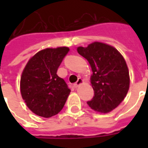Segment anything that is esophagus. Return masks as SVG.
<instances>
[{
    "label": "esophagus",
    "mask_w": 148,
    "mask_h": 148,
    "mask_svg": "<svg viewBox=\"0 0 148 148\" xmlns=\"http://www.w3.org/2000/svg\"><path fill=\"white\" fill-rule=\"evenodd\" d=\"M82 82H83V80H82V78H78L77 82H75L74 85H73V86H74V88H77V87L78 86H79L80 84L82 83Z\"/></svg>",
    "instance_id": "34e87169"
}]
</instances>
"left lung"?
I'll return each instance as SVG.
<instances>
[{"label": "left lung", "instance_id": "1", "mask_svg": "<svg viewBox=\"0 0 148 148\" xmlns=\"http://www.w3.org/2000/svg\"><path fill=\"white\" fill-rule=\"evenodd\" d=\"M77 51L88 60L93 71L94 96L87 101L88 106L101 113L111 112L122 102L129 89V72L124 58L116 49L99 42L79 47Z\"/></svg>", "mask_w": 148, "mask_h": 148}]
</instances>
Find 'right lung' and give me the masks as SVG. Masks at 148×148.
<instances>
[{"label": "right lung", "instance_id": "right-lung-1", "mask_svg": "<svg viewBox=\"0 0 148 148\" xmlns=\"http://www.w3.org/2000/svg\"><path fill=\"white\" fill-rule=\"evenodd\" d=\"M69 51L66 47L42 50L24 68L21 78V95L35 114L51 117L63 108L71 90L56 73Z\"/></svg>", "mask_w": 148, "mask_h": 148}]
</instances>
